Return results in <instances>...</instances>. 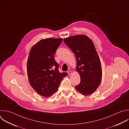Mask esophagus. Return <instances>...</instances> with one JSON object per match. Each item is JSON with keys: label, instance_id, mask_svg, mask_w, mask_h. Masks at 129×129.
<instances>
[{"label": "esophagus", "instance_id": "esophagus-1", "mask_svg": "<svg viewBox=\"0 0 129 129\" xmlns=\"http://www.w3.org/2000/svg\"><path fill=\"white\" fill-rule=\"evenodd\" d=\"M71 73H72V71H70V70H69V71H68V74L69 75L71 74Z\"/></svg>", "mask_w": 129, "mask_h": 129}]
</instances>
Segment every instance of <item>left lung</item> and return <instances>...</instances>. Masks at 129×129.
<instances>
[{
	"label": "left lung",
	"instance_id": "8db88e82",
	"mask_svg": "<svg viewBox=\"0 0 129 129\" xmlns=\"http://www.w3.org/2000/svg\"><path fill=\"white\" fill-rule=\"evenodd\" d=\"M76 58V70L80 76V83L75 86L84 95L94 92L101 81V64L92 40L84 35L71 36L64 39Z\"/></svg>",
	"mask_w": 129,
	"mask_h": 129
}]
</instances>
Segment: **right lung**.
I'll return each mask as SVG.
<instances>
[{
    "label": "right lung",
    "instance_id": "obj_1",
    "mask_svg": "<svg viewBox=\"0 0 129 129\" xmlns=\"http://www.w3.org/2000/svg\"><path fill=\"white\" fill-rule=\"evenodd\" d=\"M62 38L41 39L30 50L27 61V74L30 85L41 96L48 97L56 92L66 72L59 71L54 55Z\"/></svg>",
    "mask_w": 129,
    "mask_h": 129
}]
</instances>
